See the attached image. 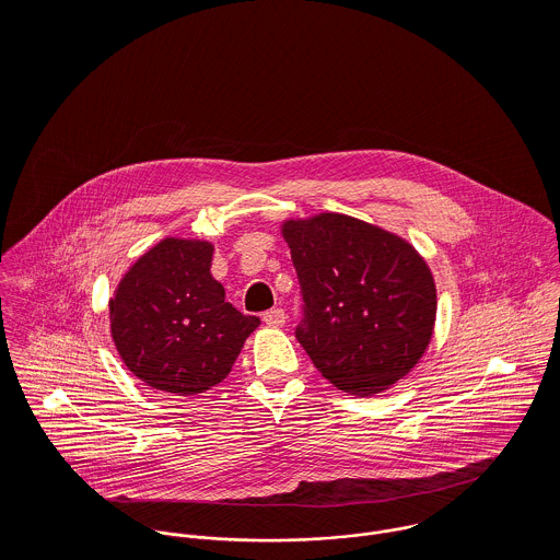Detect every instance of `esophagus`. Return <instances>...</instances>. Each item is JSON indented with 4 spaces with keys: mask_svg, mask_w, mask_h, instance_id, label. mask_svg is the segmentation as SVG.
I'll list each match as a JSON object with an SVG mask.
<instances>
[{
    "mask_svg": "<svg viewBox=\"0 0 560 560\" xmlns=\"http://www.w3.org/2000/svg\"><path fill=\"white\" fill-rule=\"evenodd\" d=\"M262 320H265L267 325H271V327H280V325L287 323V313H284L282 308H271V311H267V313L262 315Z\"/></svg>",
    "mask_w": 560,
    "mask_h": 560,
    "instance_id": "1",
    "label": "esophagus"
}]
</instances>
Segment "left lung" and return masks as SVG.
Wrapping results in <instances>:
<instances>
[{"instance_id":"1","label":"left lung","mask_w":560,"mask_h":560,"mask_svg":"<svg viewBox=\"0 0 560 560\" xmlns=\"http://www.w3.org/2000/svg\"><path fill=\"white\" fill-rule=\"evenodd\" d=\"M304 298L295 338L338 390L371 397L429 347L438 298L424 258L397 235L342 213L287 220Z\"/></svg>"}]
</instances>
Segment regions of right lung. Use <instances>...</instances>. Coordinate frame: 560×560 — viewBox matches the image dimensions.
I'll return each mask as SVG.
<instances>
[{"instance_id":"1","label":"right lung","mask_w":560,"mask_h":560,"mask_svg":"<svg viewBox=\"0 0 560 560\" xmlns=\"http://www.w3.org/2000/svg\"><path fill=\"white\" fill-rule=\"evenodd\" d=\"M211 260L209 241L167 237L133 262L109 300L122 362L155 390L189 397L218 386L260 325L226 302Z\"/></svg>"}]
</instances>
